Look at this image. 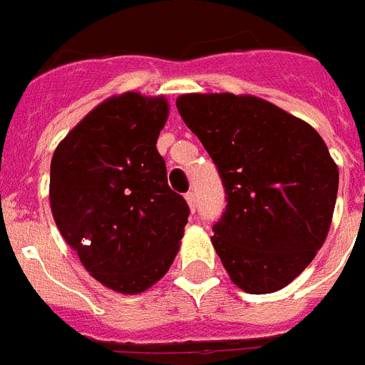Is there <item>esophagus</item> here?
<instances>
[{
	"label": "esophagus",
	"mask_w": 365,
	"mask_h": 365,
	"mask_svg": "<svg viewBox=\"0 0 365 365\" xmlns=\"http://www.w3.org/2000/svg\"><path fill=\"white\" fill-rule=\"evenodd\" d=\"M185 200L186 203H188V207H190V211L192 212L196 211V194H194V192H188V194L185 196Z\"/></svg>",
	"instance_id": "1"
}]
</instances>
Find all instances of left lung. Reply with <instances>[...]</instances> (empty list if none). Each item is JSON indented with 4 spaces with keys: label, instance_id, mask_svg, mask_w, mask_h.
<instances>
[{
    "label": "left lung",
    "instance_id": "1",
    "mask_svg": "<svg viewBox=\"0 0 365 365\" xmlns=\"http://www.w3.org/2000/svg\"><path fill=\"white\" fill-rule=\"evenodd\" d=\"M177 109L226 190L211 241L230 279L249 294L281 290L330 230L339 169L326 143L307 122L255 96L185 94Z\"/></svg>",
    "mask_w": 365,
    "mask_h": 365
}]
</instances>
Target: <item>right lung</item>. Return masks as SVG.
<instances>
[{"label": "right lung", "mask_w": 365, "mask_h": 365, "mask_svg": "<svg viewBox=\"0 0 365 365\" xmlns=\"http://www.w3.org/2000/svg\"><path fill=\"white\" fill-rule=\"evenodd\" d=\"M164 96H113L52 154L51 209L66 243L96 281L139 294L168 273L188 222L156 150L168 120Z\"/></svg>", "instance_id": "add662e5"}]
</instances>
